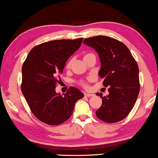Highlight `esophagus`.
Here are the masks:
<instances>
[{
    "label": "esophagus",
    "mask_w": 158,
    "mask_h": 158,
    "mask_svg": "<svg viewBox=\"0 0 158 158\" xmlns=\"http://www.w3.org/2000/svg\"><path fill=\"white\" fill-rule=\"evenodd\" d=\"M84 95L85 96V97H89V98H90V97H92V96H93L94 95H93V94H90V93H84Z\"/></svg>",
    "instance_id": "1"
}]
</instances>
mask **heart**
<instances>
[{"label":"heart","instance_id":"heart-1","mask_svg":"<svg viewBox=\"0 0 158 158\" xmlns=\"http://www.w3.org/2000/svg\"><path fill=\"white\" fill-rule=\"evenodd\" d=\"M91 55H93V53H85V54L84 56V59H85V58H88V57L90 56H91ZM72 63H73V59L69 60L68 61V63H67V65H66L67 68H70ZM88 80H89V81H90V79H89ZM79 84H81L83 87L88 88V84H87V81H84V80H81V81H79Z\"/></svg>","mask_w":158,"mask_h":158}]
</instances>
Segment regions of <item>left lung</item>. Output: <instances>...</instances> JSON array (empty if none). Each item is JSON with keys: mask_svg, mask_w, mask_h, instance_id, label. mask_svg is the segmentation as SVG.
<instances>
[{"mask_svg": "<svg viewBox=\"0 0 158 158\" xmlns=\"http://www.w3.org/2000/svg\"><path fill=\"white\" fill-rule=\"evenodd\" d=\"M84 43L98 53L101 67L99 76L109 86V95L96 94L102 104L96 111L99 119L109 123L124 119L132 110L139 93L138 65L125 45L110 37L99 35L86 38Z\"/></svg>", "mask_w": 158, "mask_h": 158, "instance_id": "8db88e82", "label": "left lung"}]
</instances>
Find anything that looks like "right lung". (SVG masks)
Here are the masks:
<instances>
[{
  "label": "right lung",
  "mask_w": 158,
  "mask_h": 158,
  "mask_svg": "<svg viewBox=\"0 0 158 158\" xmlns=\"http://www.w3.org/2000/svg\"><path fill=\"white\" fill-rule=\"evenodd\" d=\"M83 38L56 40L33 47L22 66L21 91L34 116L49 125L66 121L82 92L70 87L65 95L56 92L58 77Z\"/></svg>",
  "instance_id": "1"
}]
</instances>
